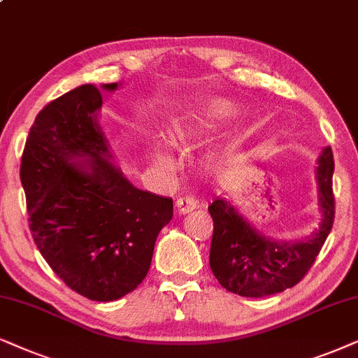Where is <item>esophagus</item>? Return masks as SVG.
Instances as JSON below:
<instances>
[{"instance_id":"1","label":"esophagus","mask_w":358,"mask_h":358,"mask_svg":"<svg viewBox=\"0 0 358 358\" xmlns=\"http://www.w3.org/2000/svg\"><path fill=\"white\" fill-rule=\"evenodd\" d=\"M175 208L180 214H188L198 208V201L192 196H180L176 198Z\"/></svg>"}]
</instances>
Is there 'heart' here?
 I'll use <instances>...</instances> for the list:
<instances>
[{
	"label": "heart",
	"instance_id": "1",
	"mask_svg": "<svg viewBox=\"0 0 358 358\" xmlns=\"http://www.w3.org/2000/svg\"><path fill=\"white\" fill-rule=\"evenodd\" d=\"M237 114H239V109L231 101L221 98L209 99L199 106L173 114L169 122V137L178 145L189 144L199 136L214 131L222 124L231 122ZM149 160L155 169L162 171H170L175 166L171 155L157 142L149 147Z\"/></svg>",
	"mask_w": 358,
	"mask_h": 358
}]
</instances>
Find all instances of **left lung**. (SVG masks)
<instances>
[{"label": "left lung", "instance_id": "left-lung-1", "mask_svg": "<svg viewBox=\"0 0 358 358\" xmlns=\"http://www.w3.org/2000/svg\"><path fill=\"white\" fill-rule=\"evenodd\" d=\"M332 175L334 157L331 147H324L316 166L321 222L301 241L271 239L229 199H214L208 208L214 222L209 265L222 288L245 298H264L294 287L308 273L334 222Z\"/></svg>", "mask_w": 358, "mask_h": 358}]
</instances>
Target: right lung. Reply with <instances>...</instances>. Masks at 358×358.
Returning <instances> with one entry per match:
<instances>
[{
	"mask_svg": "<svg viewBox=\"0 0 358 358\" xmlns=\"http://www.w3.org/2000/svg\"><path fill=\"white\" fill-rule=\"evenodd\" d=\"M82 85L37 114L21 160L29 227L57 276L93 301L126 296L145 278L173 201L136 188L114 164L98 114L104 92Z\"/></svg>",
	"mask_w": 358,
	"mask_h": 358,
	"instance_id": "add662e5",
	"label": "right lung"
}]
</instances>
